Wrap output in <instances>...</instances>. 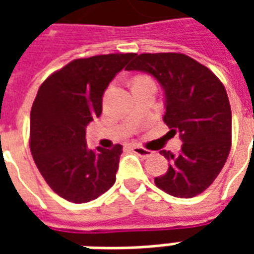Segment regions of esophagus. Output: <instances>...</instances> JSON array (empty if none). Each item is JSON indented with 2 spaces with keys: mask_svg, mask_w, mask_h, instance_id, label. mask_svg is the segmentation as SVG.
I'll use <instances>...</instances> for the list:
<instances>
[{
  "mask_svg": "<svg viewBox=\"0 0 254 254\" xmlns=\"http://www.w3.org/2000/svg\"><path fill=\"white\" fill-rule=\"evenodd\" d=\"M132 151L136 155H138L140 158H149L152 155V151H148L143 147H132Z\"/></svg>",
  "mask_w": 254,
  "mask_h": 254,
  "instance_id": "34e87169",
  "label": "esophagus"
}]
</instances>
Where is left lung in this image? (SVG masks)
I'll return each mask as SVG.
<instances>
[{
    "label": "left lung",
    "instance_id": "obj_1",
    "mask_svg": "<svg viewBox=\"0 0 254 254\" xmlns=\"http://www.w3.org/2000/svg\"><path fill=\"white\" fill-rule=\"evenodd\" d=\"M127 70L148 73L160 84L167 134L178 133L182 141L178 154L160 151L170 166L155 178L156 187L181 198L202 193L223 169L231 147V109L224 85L207 66L178 53L136 54Z\"/></svg>",
    "mask_w": 254,
    "mask_h": 254
}]
</instances>
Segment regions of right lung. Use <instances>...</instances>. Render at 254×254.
I'll return each instance as SVG.
<instances>
[{"label": "right lung", "instance_id": "add662e5", "mask_svg": "<svg viewBox=\"0 0 254 254\" xmlns=\"http://www.w3.org/2000/svg\"><path fill=\"white\" fill-rule=\"evenodd\" d=\"M134 56L74 60L49 76L36 94L30 121L32 158L47 185L67 201L95 200L116 182L122 145L92 151L85 127L100 116L106 88Z\"/></svg>", "mask_w": 254, "mask_h": 254}]
</instances>
